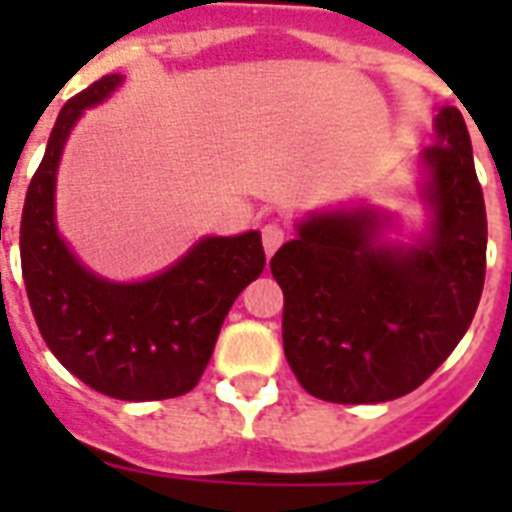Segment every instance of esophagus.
<instances>
[{"label": "esophagus", "mask_w": 512, "mask_h": 512, "mask_svg": "<svg viewBox=\"0 0 512 512\" xmlns=\"http://www.w3.org/2000/svg\"><path fill=\"white\" fill-rule=\"evenodd\" d=\"M284 239H287V228L279 220H271V223L263 225V247L268 255H273L284 244Z\"/></svg>", "instance_id": "34e87169"}]
</instances>
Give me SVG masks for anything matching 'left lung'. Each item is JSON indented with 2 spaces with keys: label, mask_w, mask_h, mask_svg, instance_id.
<instances>
[{
  "label": "left lung",
  "mask_w": 512,
  "mask_h": 512,
  "mask_svg": "<svg viewBox=\"0 0 512 512\" xmlns=\"http://www.w3.org/2000/svg\"><path fill=\"white\" fill-rule=\"evenodd\" d=\"M422 154L433 233L420 247L374 241L372 212H327L273 255L284 353L311 396L380 404L412 393L468 332L484 292L486 207L465 119L441 108Z\"/></svg>",
  "instance_id": "obj_1"
}]
</instances>
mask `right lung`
I'll return each mask as SVG.
<instances>
[{"label": "right lung", "instance_id": "add662e5", "mask_svg": "<svg viewBox=\"0 0 512 512\" xmlns=\"http://www.w3.org/2000/svg\"><path fill=\"white\" fill-rule=\"evenodd\" d=\"M122 82L108 74L60 108L20 217V265L36 327L68 372L103 396L162 401L199 382L241 289L263 273L260 233L212 236L162 276L111 284L84 271L52 215L63 143L82 116Z\"/></svg>", "mask_w": 512, "mask_h": 512}]
</instances>
